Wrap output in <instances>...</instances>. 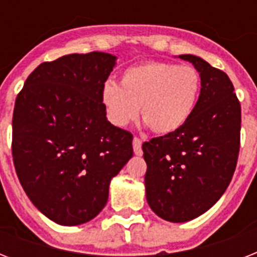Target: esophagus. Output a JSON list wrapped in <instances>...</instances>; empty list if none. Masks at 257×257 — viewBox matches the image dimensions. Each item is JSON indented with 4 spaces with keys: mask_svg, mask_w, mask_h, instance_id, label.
Returning a JSON list of instances; mask_svg holds the SVG:
<instances>
[{
    "mask_svg": "<svg viewBox=\"0 0 257 257\" xmlns=\"http://www.w3.org/2000/svg\"><path fill=\"white\" fill-rule=\"evenodd\" d=\"M132 144H133V152H135V155H136V156H141V155H143V149H141L143 141H141L140 139L135 137Z\"/></svg>",
    "mask_w": 257,
    "mask_h": 257,
    "instance_id": "34e87169",
    "label": "esophagus"
}]
</instances>
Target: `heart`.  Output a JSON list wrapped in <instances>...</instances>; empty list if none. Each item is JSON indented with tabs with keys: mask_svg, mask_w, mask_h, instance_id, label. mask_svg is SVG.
I'll list each match as a JSON object with an SVG mask.
<instances>
[{
	"mask_svg": "<svg viewBox=\"0 0 257 257\" xmlns=\"http://www.w3.org/2000/svg\"><path fill=\"white\" fill-rule=\"evenodd\" d=\"M201 90L200 73L188 65L144 62L122 72L121 85L108 80L101 89V102L108 120L126 126L140 112L145 124L160 135L177 132L195 112Z\"/></svg>",
	"mask_w": 257,
	"mask_h": 257,
	"instance_id": "heart-1",
	"label": "heart"
}]
</instances>
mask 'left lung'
Instances as JSON below:
<instances>
[{
  "instance_id": "1",
  "label": "left lung",
  "mask_w": 257,
  "mask_h": 257,
  "mask_svg": "<svg viewBox=\"0 0 257 257\" xmlns=\"http://www.w3.org/2000/svg\"><path fill=\"white\" fill-rule=\"evenodd\" d=\"M201 77L192 117L177 132L143 144L149 207L185 223L215 205L231 183L240 149L241 108L227 74L193 54H180Z\"/></svg>"
}]
</instances>
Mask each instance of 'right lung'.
Instances as JSON below:
<instances>
[{
	"mask_svg": "<svg viewBox=\"0 0 257 257\" xmlns=\"http://www.w3.org/2000/svg\"><path fill=\"white\" fill-rule=\"evenodd\" d=\"M116 61L92 52L42 62L16 98L14 168L34 207L60 225L94 219L133 156V136L109 122L101 102Z\"/></svg>",
	"mask_w": 257,
	"mask_h": 257,
	"instance_id": "add662e5",
	"label": "right lung"
}]
</instances>
